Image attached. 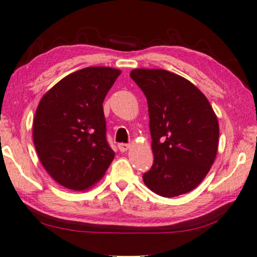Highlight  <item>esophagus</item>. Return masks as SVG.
<instances>
[{"instance_id": "34e87169", "label": "esophagus", "mask_w": 257, "mask_h": 257, "mask_svg": "<svg viewBox=\"0 0 257 257\" xmlns=\"http://www.w3.org/2000/svg\"><path fill=\"white\" fill-rule=\"evenodd\" d=\"M118 147H119V150L121 152H125L129 149V144H124V143H121V144L118 145Z\"/></svg>"}]
</instances>
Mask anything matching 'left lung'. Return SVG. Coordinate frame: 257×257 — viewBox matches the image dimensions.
I'll use <instances>...</instances> for the list:
<instances>
[{"label":"left lung","mask_w":257,"mask_h":257,"mask_svg":"<svg viewBox=\"0 0 257 257\" xmlns=\"http://www.w3.org/2000/svg\"><path fill=\"white\" fill-rule=\"evenodd\" d=\"M132 79L145 94L154 162L143 180L155 194L176 197L201 184L219 145V123L201 90L162 69H135Z\"/></svg>","instance_id":"left-lung-1"}]
</instances>
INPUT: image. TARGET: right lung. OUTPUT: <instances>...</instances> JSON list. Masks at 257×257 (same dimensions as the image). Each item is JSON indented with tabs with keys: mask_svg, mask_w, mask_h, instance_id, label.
Here are the masks:
<instances>
[{
	"mask_svg": "<svg viewBox=\"0 0 257 257\" xmlns=\"http://www.w3.org/2000/svg\"><path fill=\"white\" fill-rule=\"evenodd\" d=\"M120 73L107 67L81 69L61 79L38 104L35 149L49 175L68 189L92 187L114 159L103 102Z\"/></svg>",
	"mask_w": 257,
	"mask_h": 257,
	"instance_id": "obj_1",
	"label": "right lung"
}]
</instances>
